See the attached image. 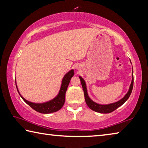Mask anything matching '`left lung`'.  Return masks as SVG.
<instances>
[{"instance_id": "obj_1", "label": "left lung", "mask_w": 148, "mask_h": 148, "mask_svg": "<svg viewBox=\"0 0 148 148\" xmlns=\"http://www.w3.org/2000/svg\"><path fill=\"white\" fill-rule=\"evenodd\" d=\"M132 77H133V79H132L131 84L130 85V86H129V91L125 94V96L122 98V99H121L120 101H118L117 102L110 103V104L100 105L94 101H93L90 99L87 92L86 82H85L84 80L82 79L81 76H79V79L81 80L82 89H83V91L84 93V99H85V101H86L87 105L88 106V107L90 108V109H92V110H94L95 112H97L107 114V113H110L113 112L114 110H115L116 109H117L118 107H120L121 105H122L123 103L128 99L129 96H130V95L132 92V90H133V70Z\"/></svg>"}]
</instances>
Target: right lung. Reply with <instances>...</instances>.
Returning <instances> with one entry per match:
<instances>
[{
  "mask_svg": "<svg viewBox=\"0 0 148 148\" xmlns=\"http://www.w3.org/2000/svg\"><path fill=\"white\" fill-rule=\"evenodd\" d=\"M73 75V69L70 70L69 72H67L63 77V79H62L60 89L59 90L58 95H57L54 99L49 101L42 103H32L26 100L25 98L20 94L19 90H18L17 88L16 81H15V84H16L17 90L18 92H19L20 96L21 97L23 101H24L27 104L29 105L31 108H32L34 110H35L36 111H37V112L40 113L49 114L56 112V111L59 110L62 107H63L65 103V99H66V92L67 91V87H68L70 80H71V77Z\"/></svg>",
  "mask_w": 148,
  "mask_h": 148,
  "instance_id": "right-lung-1",
  "label": "right lung"
}]
</instances>
